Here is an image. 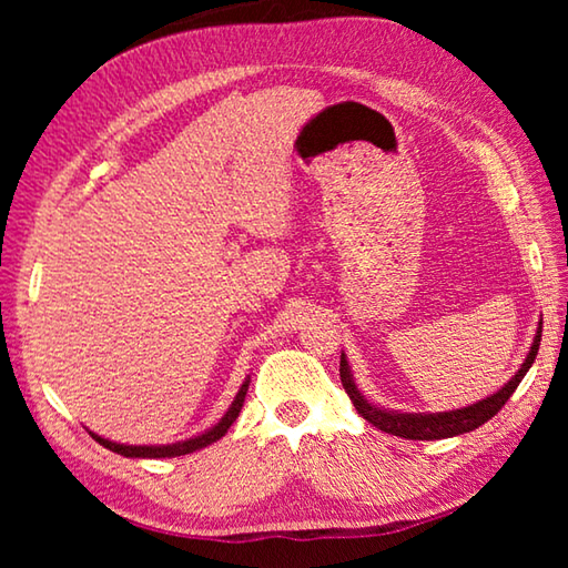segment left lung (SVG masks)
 Here are the masks:
<instances>
[{
  "mask_svg": "<svg viewBox=\"0 0 568 568\" xmlns=\"http://www.w3.org/2000/svg\"><path fill=\"white\" fill-rule=\"evenodd\" d=\"M538 343H541V323H538L536 338L531 343V351H528L526 361L521 363L516 376L506 383L501 390H496L494 396H488L478 403H470L466 408H456V410H444V413H398V410H386L373 406L371 400H365L358 386L353 383V373L348 358L345 353L341 355V381L343 388L348 393L355 410L361 416L373 423V426L386 430L390 436H400L408 440H438V438H454L460 434H468V430H476L478 426H484L488 418H494L498 410L504 408V403L514 396V390L518 388V383L524 381V376L531 368V363L536 361L538 353Z\"/></svg>",
  "mask_w": 568,
  "mask_h": 568,
  "instance_id": "left-lung-1",
  "label": "left lung"
}]
</instances>
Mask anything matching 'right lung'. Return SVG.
I'll use <instances>...</instances> for the list:
<instances>
[{
    "instance_id": "right-lung-1",
    "label": "right lung",
    "mask_w": 568,
    "mask_h": 568,
    "mask_svg": "<svg viewBox=\"0 0 568 568\" xmlns=\"http://www.w3.org/2000/svg\"><path fill=\"white\" fill-rule=\"evenodd\" d=\"M247 386H250V378H245V383L237 390L235 400L230 403V408L225 410V416L220 418L213 428H207L205 434H200L195 438L178 440V444H168V446H128V444H114V440H108V438H102L98 434H92V430H90V434H92L94 440H98L100 446L110 448L112 454H120L124 458H175V456H185V454H192V450H200V448H205L210 444H215V440H220V438L227 434V428L233 426L240 408H243Z\"/></svg>"
}]
</instances>
